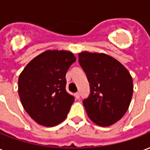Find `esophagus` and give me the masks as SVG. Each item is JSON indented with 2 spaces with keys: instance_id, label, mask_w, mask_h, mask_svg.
Here are the masks:
<instances>
[{
  "instance_id": "1",
  "label": "esophagus",
  "mask_w": 150,
  "mask_h": 150,
  "mask_svg": "<svg viewBox=\"0 0 150 150\" xmlns=\"http://www.w3.org/2000/svg\"><path fill=\"white\" fill-rule=\"evenodd\" d=\"M75 96L76 99H79V97H80V94H79V92H76L75 94Z\"/></svg>"
}]
</instances>
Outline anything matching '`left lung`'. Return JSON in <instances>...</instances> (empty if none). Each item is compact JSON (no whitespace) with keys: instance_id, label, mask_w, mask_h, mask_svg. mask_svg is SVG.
<instances>
[{"instance_id":"8db88e82","label":"left lung","mask_w":150,"mask_h":150,"mask_svg":"<svg viewBox=\"0 0 150 150\" xmlns=\"http://www.w3.org/2000/svg\"><path fill=\"white\" fill-rule=\"evenodd\" d=\"M79 62L90 84V95L83 101L88 117L103 127L115 124L132 100L133 83L129 71L105 54L83 51L79 54Z\"/></svg>"}]
</instances>
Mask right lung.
<instances>
[{
    "mask_svg": "<svg viewBox=\"0 0 150 150\" xmlns=\"http://www.w3.org/2000/svg\"><path fill=\"white\" fill-rule=\"evenodd\" d=\"M76 61L67 50H46L28 63L18 79L21 104L38 124L53 127L66 119L75 97L66 91V74Z\"/></svg>",
    "mask_w": 150,
    "mask_h": 150,
    "instance_id": "1",
    "label": "right lung"
}]
</instances>
